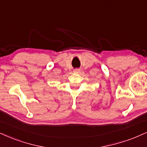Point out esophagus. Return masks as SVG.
Instances as JSON below:
<instances>
[{
  "label": "esophagus",
  "mask_w": 147,
  "mask_h": 147,
  "mask_svg": "<svg viewBox=\"0 0 147 147\" xmlns=\"http://www.w3.org/2000/svg\"><path fill=\"white\" fill-rule=\"evenodd\" d=\"M80 72V70L79 69H76L74 70V73L75 74H79Z\"/></svg>",
  "instance_id": "34e87169"
}]
</instances>
